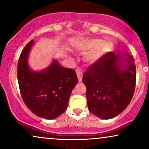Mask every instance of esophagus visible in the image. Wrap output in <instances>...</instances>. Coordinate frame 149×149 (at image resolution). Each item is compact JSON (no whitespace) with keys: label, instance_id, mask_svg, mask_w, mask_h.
Wrapping results in <instances>:
<instances>
[{"label":"esophagus","instance_id":"34e87169","mask_svg":"<svg viewBox=\"0 0 149 149\" xmlns=\"http://www.w3.org/2000/svg\"><path fill=\"white\" fill-rule=\"evenodd\" d=\"M76 73H77V76L79 82H81L82 81V77H83L82 72L79 69H77L76 70Z\"/></svg>","mask_w":149,"mask_h":149}]
</instances>
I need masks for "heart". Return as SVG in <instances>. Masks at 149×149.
<instances>
[{"label": "heart", "instance_id": "b5f03b06", "mask_svg": "<svg viewBox=\"0 0 149 149\" xmlns=\"http://www.w3.org/2000/svg\"><path fill=\"white\" fill-rule=\"evenodd\" d=\"M77 47L83 52H91L86 55V61L88 63H93L100 59L103 55L110 52L113 45L109 41H102L100 38H93L80 41Z\"/></svg>", "mask_w": 149, "mask_h": 149}]
</instances>
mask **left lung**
<instances>
[{"instance_id":"obj_1","label":"left lung","mask_w":149,"mask_h":149,"mask_svg":"<svg viewBox=\"0 0 149 149\" xmlns=\"http://www.w3.org/2000/svg\"><path fill=\"white\" fill-rule=\"evenodd\" d=\"M118 54L108 52L84 72L88 107L91 113L102 119L116 117L126 109L133 98L136 84L135 59L125 54L128 65L120 68Z\"/></svg>"}]
</instances>
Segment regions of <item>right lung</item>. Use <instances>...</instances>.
Masks as SVG:
<instances>
[{
  "label": "right lung",
  "instance_id": "1",
  "mask_svg": "<svg viewBox=\"0 0 149 149\" xmlns=\"http://www.w3.org/2000/svg\"><path fill=\"white\" fill-rule=\"evenodd\" d=\"M34 43L25 45L18 58L17 77L20 93L27 107L38 117L55 119L67 108L73 88L78 82L75 71L65 68L54 61L45 70L32 72L27 65V56Z\"/></svg>",
  "mask_w": 149,
  "mask_h": 149
}]
</instances>
